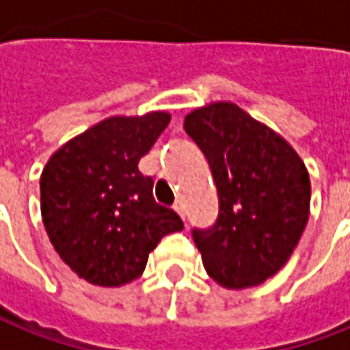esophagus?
<instances>
[{
	"label": "esophagus",
	"mask_w": 350,
	"mask_h": 350,
	"mask_svg": "<svg viewBox=\"0 0 350 350\" xmlns=\"http://www.w3.org/2000/svg\"><path fill=\"white\" fill-rule=\"evenodd\" d=\"M174 211H176V213H178V215L182 216V218H184V220H185V211H184V205H182V203H180V201H178V203H176V205H174Z\"/></svg>",
	"instance_id": "esophagus-1"
}]
</instances>
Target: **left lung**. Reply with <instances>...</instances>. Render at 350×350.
I'll return each instance as SVG.
<instances>
[{
    "instance_id": "1",
    "label": "left lung",
    "mask_w": 350,
    "mask_h": 350,
    "mask_svg": "<svg viewBox=\"0 0 350 350\" xmlns=\"http://www.w3.org/2000/svg\"><path fill=\"white\" fill-rule=\"evenodd\" d=\"M187 135L208 161L218 218L193 228L206 274L230 289L266 282L289 260L310 211V178L295 149L234 103L185 116Z\"/></svg>"
}]
</instances>
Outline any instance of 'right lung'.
Wrapping results in <instances>:
<instances>
[{
	"label": "right lung",
	"mask_w": 350,
	"mask_h": 350,
	"mask_svg": "<svg viewBox=\"0 0 350 350\" xmlns=\"http://www.w3.org/2000/svg\"><path fill=\"white\" fill-rule=\"evenodd\" d=\"M168 122L163 111L111 116L47 161L40 178L45 232L85 282H134L159 241L184 230L182 218L153 199V178L137 168Z\"/></svg>",
	"instance_id": "1"
}]
</instances>
